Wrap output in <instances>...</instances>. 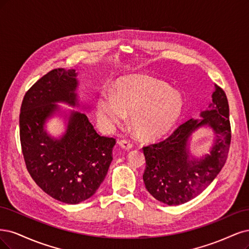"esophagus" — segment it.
Here are the masks:
<instances>
[{
  "label": "esophagus",
  "mask_w": 249,
  "mask_h": 249,
  "mask_svg": "<svg viewBox=\"0 0 249 249\" xmlns=\"http://www.w3.org/2000/svg\"><path fill=\"white\" fill-rule=\"evenodd\" d=\"M119 145L121 146V148H123L124 150H130L133 147L132 142L130 141H127V140H121L119 142Z\"/></svg>",
  "instance_id": "obj_1"
}]
</instances>
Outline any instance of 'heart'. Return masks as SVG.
<instances>
[{
    "label": "heart",
    "instance_id": "heart-1",
    "mask_svg": "<svg viewBox=\"0 0 249 249\" xmlns=\"http://www.w3.org/2000/svg\"><path fill=\"white\" fill-rule=\"evenodd\" d=\"M96 109L101 124L110 129L125 123L128 113H131L130 123L135 134L145 140H157L177 125L184 100L180 92L161 79L133 74L119 78L115 91L102 88Z\"/></svg>",
    "mask_w": 249,
    "mask_h": 249
}]
</instances>
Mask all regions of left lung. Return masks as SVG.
<instances>
[{
	"label": "left lung",
	"mask_w": 249,
	"mask_h": 249,
	"mask_svg": "<svg viewBox=\"0 0 249 249\" xmlns=\"http://www.w3.org/2000/svg\"><path fill=\"white\" fill-rule=\"evenodd\" d=\"M199 116L202 119L188 120L164 141L142 148L143 183L150 195L165 205H181L202 194L227 161L231 136L230 109L226 93L217 85L212 102ZM203 126L210 127L215 136L210 153L195 158L189 150L191 135Z\"/></svg>",
	"instance_id": "obj_1"
}]
</instances>
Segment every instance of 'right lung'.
<instances>
[{
	"instance_id": "right-lung-1",
	"label": "right lung",
	"mask_w": 249,
	"mask_h": 249,
	"mask_svg": "<svg viewBox=\"0 0 249 249\" xmlns=\"http://www.w3.org/2000/svg\"><path fill=\"white\" fill-rule=\"evenodd\" d=\"M77 73L58 68L37 81L23 97L19 134L23 158L31 177L45 194L62 203L75 205L97 191L113 160L116 140L99 135L88 117L66 111L58 103L79 107ZM54 115L66 120L59 138L45 129Z\"/></svg>"
}]
</instances>
